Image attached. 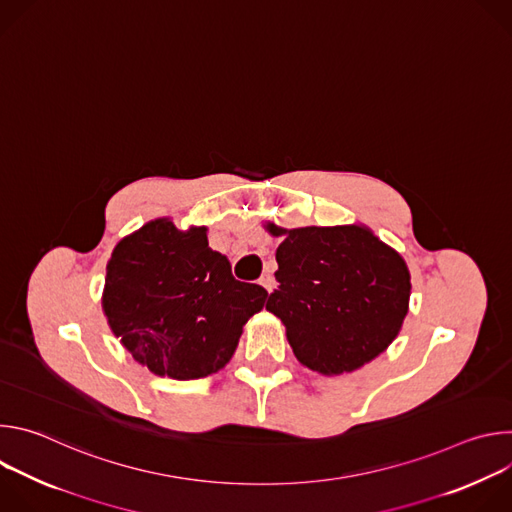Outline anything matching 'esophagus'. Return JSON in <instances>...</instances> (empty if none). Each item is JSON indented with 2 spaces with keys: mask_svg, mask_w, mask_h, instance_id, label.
Masks as SVG:
<instances>
[{
  "mask_svg": "<svg viewBox=\"0 0 512 512\" xmlns=\"http://www.w3.org/2000/svg\"><path fill=\"white\" fill-rule=\"evenodd\" d=\"M259 283H261L267 291H271V289H273V285H275V281H273V275H271V273H263V275L259 277Z\"/></svg>",
  "mask_w": 512,
  "mask_h": 512,
  "instance_id": "obj_1",
  "label": "esophagus"
}]
</instances>
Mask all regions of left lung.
<instances>
[{
  "label": "left lung",
  "instance_id": "left-lung-1",
  "mask_svg": "<svg viewBox=\"0 0 512 512\" xmlns=\"http://www.w3.org/2000/svg\"><path fill=\"white\" fill-rule=\"evenodd\" d=\"M267 229L283 241L265 308L285 324L302 364L322 375L350 373L393 342L411 291L397 251L358 225Z\"/></svg>",
  "mask_w": 512,
  "mask_h": 512
}]
</instances>
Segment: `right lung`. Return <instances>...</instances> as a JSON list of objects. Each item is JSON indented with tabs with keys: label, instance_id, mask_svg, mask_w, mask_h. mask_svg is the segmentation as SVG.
Wrapping results in <instances>:
<instances>
[{
	"label": "right lung",
	"instance_id": "1",
	"mask_svg": "<svg viewBox=\"0 0 512 512\" xmlns=\"http://www.w3.org/2000/svg\"><path fill=\"white\" fill-rule=\"evenodd\" d=\"M265 287L233 277L206 229L178 231L168 218L125 237L107 265L103 308L131 356L156 375L202 379L231 360Z\"/></svg>",
	"mask_w": 512,
	"mask_h": 512
}]
</instances>
